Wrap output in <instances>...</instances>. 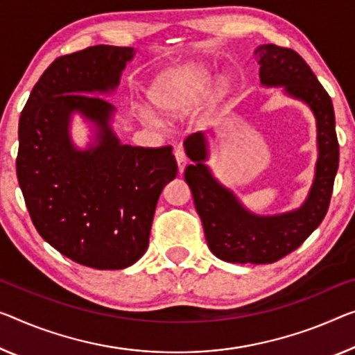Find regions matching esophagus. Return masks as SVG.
<instances>
[{
    "instance_id": "esophagus-1",
    "label": "esophagus",
    "mask_w": 355,
    "mask_h": 355,
    "mask_svg": "<svg viewBox=\"0 0 355 355\" xmlns=\"http://www.w3.org/2000/svg\"><path fill=\"white\" fill-rule=\"evenodd\" d=\"M174 157H176L179 173L182 174L185 165H187V155H185V152H184L182 147H176V149H174Z\"/></svg>"
}]
</instances>
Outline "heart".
<instances>
[{"instance_id": "heart-1", "label": "heart", "mask_w": 355, "mask_h": 355, "mask_svg": "<svg viewBox=\"0 0 355 355\" xmlns=\"http://www.w3.org/2000/svg\"><path fill=\"white\" fill-rule=\"evenodd\" d=\"M209 74L205 69L189 68L166 74L152 87L150 100L165 116H179L206 95ZM152 119V116H147Z\"/></svg>"}]
</instances>
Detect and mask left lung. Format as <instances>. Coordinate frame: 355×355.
<instances>
[{
    "label": "left lung",
    "mask_w": 355,
    "mask_h": 355,
    "mask_svg": "<svg viewBox=\"0 0 355 355\" xmlns=\"http://www.w3.org/2000/svg\"><path fill=\"white\" fill-rule=\"evenodd\" d=\"M263 85H284L287 94L313 109L318 121L319 159L315 179L302 208L282 216L259 217L248 212L236 198L211 176L205 165L206 141L201 133L185 138L184 146L193 165L184 178L205 228L211 252L230 263H275L302 246L329 211L340 162V144L335 132V111L330 95L308 63L295 51L276 44L257 47Z\"/></svg>",
    "instance_id": "8db88e82"
}]
</instances>
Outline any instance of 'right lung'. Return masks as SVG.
<instances>
[{"mask_svg": "<svg viewBox=\"0 0 355 355\" xmlns=\"http://www.w3.org/2000/svg\"><path fill=\"white\" fill-rule=\"evenodd\" d=\"M132 47L92 46L53 60L19 121L17 168L33 225L60 254L96 270H122L146 252L157 201L178 174L171 146L121 144L109 128L114 90ZM101 127V143L76 151L71 112Z\"/></svg>", "mask_w": 355, "mask_h": 355, "instance_id": "add662e5", "label": "right lung"}]
</instances>
